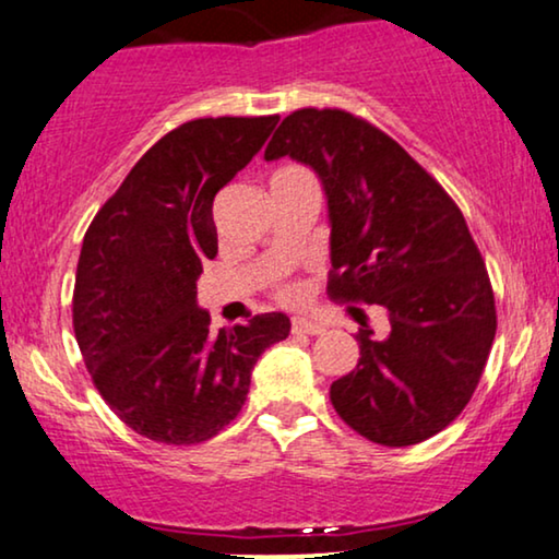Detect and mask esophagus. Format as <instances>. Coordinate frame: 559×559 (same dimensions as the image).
<instances>
[{"label": "esophagus", "instance_id": "34e87169", "mask_svg": "<svg viewBox=\"0 0 559 559\" xmlns=\"http://www.w3.org/2000/svg\"><path fill=\"white\" fill-rule=\"evenodd\" d=\"M325 325L313 321V318H306V316H295L293 318V333H310V336H316V333H323Z\"/></svg>", "mask_w": 559, "mask_h": 559}]
</instances>
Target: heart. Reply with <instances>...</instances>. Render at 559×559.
<instances>
[{
	"label": "heart",
	"instance_id": "heart-1",
	"mask_svg": "<svg viewBox=\"0 0 559 559\" xmlns=\"http://www.w3.org/2000/svg\"><path fill=\"white\" fill-rule=\"evenodd\" d=\"M280 295L285 297V300H297V297H300V287L297 285H285L280 289Z\"/></svg>",
	"mask_w": 559,
	"mask_h": 559
}]
</instances>
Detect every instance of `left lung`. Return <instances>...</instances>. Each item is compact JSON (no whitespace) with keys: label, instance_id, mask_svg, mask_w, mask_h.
Segmentation results:
<instances>
[{"label":"left lung","instance_id":"1","mask_svg":"<svg viewBox=\"0 0 559 559\" xmlns=\"http://www.w3.org/2000/svg\"><path fill=\"white\" fill-rule=\"evenodd\" d=\"M316 171L329 205L338 300L385 308L390 333L361 323L359 361L331 385L361 437L408 447L460 416L496 338L485 262L460 207L393 138L342 110L287 115L264 151Z\"/></svg>","mask_w":559,"mask_h":559}]
</instances>
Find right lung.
Returning a JSON list of instances; mask_svg holds the SVG:
<instances>
[{
  "label": "right lung",
  "instance_id": "obj_1",
  "mask_svg": "<svg viewBox=\"0 0 559 559\" xmlns=\"http://www.w3.org/2000/svg\"><path fill=\"white\" fill-rule=\"evenodd\" d=\"M277 122H185L141 156L86 230L76 342L99 395L141 437L177 447L215 437L241 411L259 357L287 338L285 313L210 333L198 306L202 264L217 253L215 194Z\"/></svg>",
  "mask_w": 559,
  "mask_h": 559
}]
</instances>
